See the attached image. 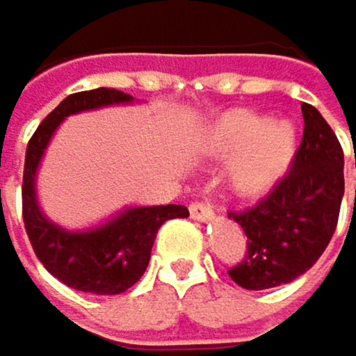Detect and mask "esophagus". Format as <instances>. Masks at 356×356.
I'll list each match as a JSON object with an SVG mask.
<instances>
[{
  "mask_svg": "<svg viewBox=\"0 0 356 356\" xmlns=\"http://www.w3.org/2000/svg\"><path fill=\"white\" fill-rule=\"evenodd\" d=\"M190 216L194 220H209V218H213V211L207 203L194 201V203H190Z\"/></svg>",
  "mask_w": 356,
  "mask_h": 356,
  "instance_id": "34e87169",
  "label": "esophagus"
}]
</instances>
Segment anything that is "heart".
<instances>
[{
  "mask_svg": "<svg viewBox=\"0 0 356 356\" xmlns=\"http://www.w3.org/2000/svg\"><path fill=\"white\" fill-rule=\"evenodd\" d=\"M209 153L231 155L229 179L244 196L273 190L289 170L298 147V129L289 118L266 120L255 110H231L205 134Z\"/></svg>",
  "mask_w": 356,
  "mask_h": 356,
  "instance_id": "b5f03b06",
  "label": "heart"
}]
</instances>
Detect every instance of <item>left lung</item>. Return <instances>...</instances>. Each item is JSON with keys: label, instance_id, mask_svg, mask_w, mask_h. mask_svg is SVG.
I'll list each match as a JSON object with an SVG mask.
<instances>
[{"label": "left lung", "instance_id": "1", "mask_svg": "<svg viewBox=\"0 0 356 356\" xmlns=\"http://www.w3.org/2000/svg\"><path fill=\"white\" fill-rule=\"evenodd\" d=\"M300 108L305 129L292 168L257 205L229 211L246 233L244 259L229 270L244 289H270L305 275L337 227L343 151L322 114L309 104Z\"/></svg>", "mask_w": 356, "mask_h": 356}]
</instances>
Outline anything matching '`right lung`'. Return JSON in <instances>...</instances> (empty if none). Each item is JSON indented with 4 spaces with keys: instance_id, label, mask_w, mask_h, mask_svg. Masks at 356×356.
Listing matches in <instances>:
<instances>
[{
    "instance_id": "1",
    "label": "right lung",
    "mask_w": 356,
    "mask_h": 356,
    "mask_svg": "<svg viewBox=\"0 0 356 356\" xmlns=\"http://www.w3.org/2000/svg\"><path fill=\"white\" fill-rule=\"evenodd\" d=\"M134 97L114 88H95L69 95L47 116L27 143L23 168V222L40 264L79 292L112 296L129 289L151 259L160 229L170 218H186V205L127 207L108 222L86 231H67L44 216L36 201V170L44 149L64 118L114 104H131Z\"/></svg>"
}]
</instances>
